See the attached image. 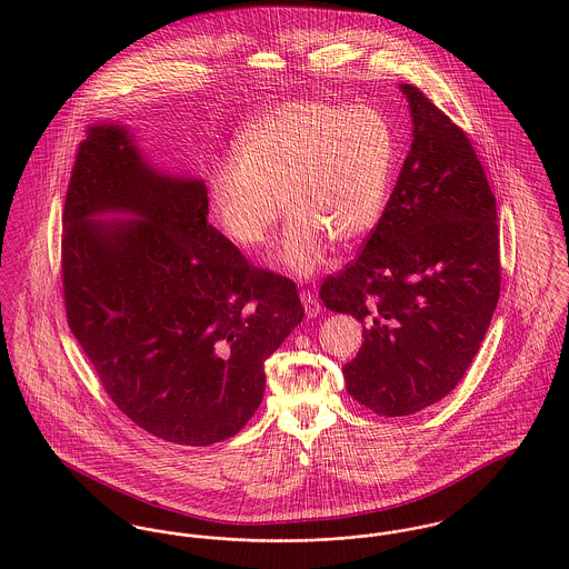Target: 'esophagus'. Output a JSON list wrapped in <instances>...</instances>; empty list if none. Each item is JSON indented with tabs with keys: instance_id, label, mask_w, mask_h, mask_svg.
Returning a JSON list of instances; mask_svg holds the SVG:
<instances>
[{
	"instance_id": "34e87169",
	"label": "esophagus",
	"mask_w": 569,
	"mask_h": 569,
	"mask_svg": "<svg viewBox=\"0 0 569 569\" xmlns=\"http://www.w3.org/2000/svg\"><path fill=\"white\" fill-rule=\"evenodd\" d=\"M300 300H302V305H305L307 318H318V316H320L322 307H320L316 293H311V291H300Z\"/></svg>"
}]
</instances>
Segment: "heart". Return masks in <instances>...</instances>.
I'll use <instances>...</instances> for the list:
<instances>
[{
	"mask_svg": "<svg viewBox=\"0 0 569 569\" xmlns=\"http://www.w3.org/2000/svg\"><path fill=\"white\" fill-rule=\"evenodd\" d=\"M237 162L208 174V201L223 234L260 247L282 203L291 217L273 260L298 278L313 276L330 243H359L381 221L397 162L390 122L372 107L320 100L278 104L237 138Z\"/></svg>",
	"mask_w": 569,
	"mask_h": 569,
	"instance_id": "b5f03b06",
	"label": "heart"
}]
</instances>
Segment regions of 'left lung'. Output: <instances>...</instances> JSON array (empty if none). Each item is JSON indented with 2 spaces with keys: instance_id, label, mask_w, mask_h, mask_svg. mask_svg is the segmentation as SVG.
<instances>
[{
  "instance_id": "1",
  "label": "left lung",
  "mask_w": 569,
  "mask_h": 569,
  "mask_svg": "<svg viewBox=\"0 0 569 569\" xmlns=\"http://www.w3.org/2000/svg\"><path fill=\"white\" fill-rule=\"evenodd\" d=\"M411 149L363 251L320 289L326 309L363 325L348 395L379 416L445 399L485 341L499 298L495 194L467 133L418 87L401 84Z\"/></svg>"
}]
</instances>
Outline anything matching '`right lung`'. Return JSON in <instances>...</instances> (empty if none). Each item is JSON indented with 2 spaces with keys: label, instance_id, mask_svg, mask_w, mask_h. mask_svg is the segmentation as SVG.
Returning a JSON list of instances; mask_svg holds the SVG:
<instances>
[{
  "label": "right lung",
  "instance_id": "add662e5",
  "mask_svg": "<svg viewBox=\"0 0 569 569\" xmlns=\"http://www.w3.org/2000/svg\"><path fill=\"white\" fill-rule=\"evenodd\" d=\"M61 271L68 325L104 392L174 445L239 433L262 401L264 359L305 318L289 278L251 267L208 223L206 181L151 166L116 122L79 147Z\"/></svg>",
  "mask_w": 569,
  "mask_h": 569
}]
</instances>
